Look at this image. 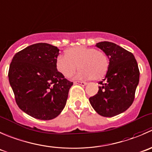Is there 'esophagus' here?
I'll use <instances>...</instances> for the list:
<instances>
[{"instance_id": "esophagus-1", "label": "esophagus", "mask_w": 152, "mask_h": 152, "mask_svg": "<svg viewBox=\"0 0 152 152\" xmlns=\"http://www.w3.org/2000/svg\"><path fill=\"white\" fill-rule=\"evenodd\" d=\"M74 83L75 84H79V85L83 86L86 85V83L83 82V81H77H77H75Z\"/></svg>"}]
</instances>
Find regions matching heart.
I'll use <instances>...</instances> for the list:
<instances>
[{"instance_id":"obj_1","label":"heart","mask_w":152,"mask_h":152,"mask_svg":"<svg viewBox=\"0 0 152 152\" xmlns=\"http://www.w3.org/2000/svg\"><path fill=\"white\" fill-rule=\"evenodd\" d=\"M56 66L66 77H70L78 69L80 79L97 80L106 75L109 68V60L104 52L86 46H75L66 51V55H59Z\"/></svg>"}]
</instances>
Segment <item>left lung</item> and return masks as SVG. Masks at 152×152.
Segmentation results:
<instances>
[{"mask_svg":"<svg viewBox=\"0 0 152 152\" xmlns=\"http://www.w3.org/2000/svg\"><path fill=\"white\" fill-rule=\"evenodd\" d=\"M109 60L106 77L99 83L98 92L89 98L97 114L103 117L116 116L132 104L139 83L140 72L133 54L121 46L103 41L96 43Z\"/></svg>","mask_w":152,"mask_h":152,"instance_id":"obj_1","label":"left lung"}]
</instances>
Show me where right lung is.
<instances>
[{
  "label": "right lung",
  "instance_id": "right-lung-1",
  "mask_svg": "<svg viewBox=\"0 0 152 152\" xmlns=\"http://www.w3.org/2000/svg\"><path fill=\"white\" fill-rule=\"evenodd\" d=\"M59 49L46 43L31 45L15 55L9 80L16 103L32 118L49 121L64 109L73 83L58 71Z\"/></svg>",
  "mask_w": 152,
  "mask_h": 152
}]
</instances>
